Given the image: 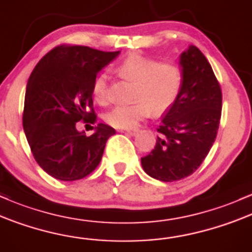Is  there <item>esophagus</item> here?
I'll return each instance as SVG.
<instances>
[{
	"mask_svg": "<svg viewBox=\"0 0 252 252\" xmlns=\"http://www.w3.org/2000/svg\"><path fill=\"white\" fill-rule=\"evenodd\" d=\"M124 132H126V133H128L131 135H134L138 132V128H126V129H124Z\"/></svg>",
	"mask_w": 252,
	"mask_h": 252,
	"instance_id": "34e87169",
	"label": "esophagus"
}]
</instances>
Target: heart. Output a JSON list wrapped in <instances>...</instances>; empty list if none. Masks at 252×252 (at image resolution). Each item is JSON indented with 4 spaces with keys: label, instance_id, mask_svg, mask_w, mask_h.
<instances>
[{
    "label": "heart",
    "instance_id": "b5f03b06",
    "mask_svg": "<svg viewBox=\"0 0 252 252\" xmlns=\"http://www.w3.org/2000/svg\"><path fill=\"white\" fill-rule=\"evenodd\" d=\"M119 77L133 82L131 104H119L106 114L107 123L117 128H131L154 113H163L176 102L182 90L183 72L175 63H159L148 56H128L114 67ZM108 81L106 72L94 78L92 93L97 103H106L108 98Z\"/></svg>",
    "mask_w": 252,
    "mask_h": 252
}]
</instances>
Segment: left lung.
I'll list each match as a JSON object with an SVG mask.
<instances>
[{"mask_svg": "<svg viewBox=\"0 0 252 252\" xmlns=\"http://www.w3.org/2000/svg\"><path fill=\"white\" fill-rule=\"evenodd\" d=\"M183 86L158 126L156 146L141 158L149 176L174 182L201 165L216 140L221 117V89L211 64L196 46L180 55Z\"/></svg>", "mask_w": 252, "mask_h": 252, "instance_id": "obj_1", "label": "left lung"}]
</instances>
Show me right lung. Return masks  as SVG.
Wrapping results in <instances>:
<instances>
[{"label": "right lung", "instance_id": "add662e5", "mask_svg": "<svg viewBox=\"0 0 252 252\" xmlns=\"http://www.w3.org/2000/svg\"><path fill=\"white\" fill-rule=\"evenodd\" d=\"M119 55L120 51L62 45L45 55L31 73L22 124L36 163L50 176L81 180L100 164L107 140L115 129L100 123L88 137L84 131H77L76 123H95L93 82Z\"/></svg>", "mask_w": 252, "mask_h": 252}]
</instances>
